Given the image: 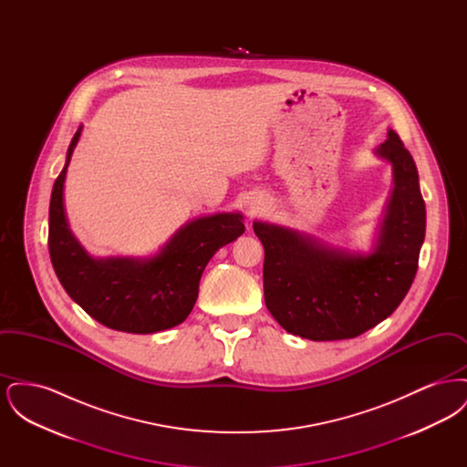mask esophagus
<instances>
[{"instance_id":"esophagus-1","label":"esophagus","mask_w":467,"mask_h":467,"mask_svg":"<svg viewBox=\"0 0 467 467\" xmlns=\"http://www.w3.org/2000/svg\"><path fill=\"white\" fill-rule=\"evenodd\" d=\"M257 210H259V206H254V210H252V212H254V213H255V212H257Z\"/></svg>"}]
</instances>
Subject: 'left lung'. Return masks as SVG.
I'll list each match as a JSON object with an SVG mask.
<instances>
[{"instance_id": "8db88e82", "label": "left lung", "mask_w": 467, "mask_h": 467, "mask_svg": "<svg viewBox=\"0 0 467 467\" xmlns=\"http://www.w3.org/2000/svg\"><path fill=\"white\" fill-rule=\"evenodd\" d=\"M377 152L394 166V191L373 254L336 252L289 229L254 223L265 246L266 308L287 333L313 341L356 337L392 315L415 280L425 236L417 166L392 130Z\"/></svg>"}]
</instances>
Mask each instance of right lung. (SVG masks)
Here are the masks:
<instances>
[{"label":"right lung","instance_id":"right-lung-1","mask_svg":"<svg viewBox=\"0 0 467 467\" xmlns=\"http://www.w3.org/2000/svg\"><path fill=\"white\" fill-rule=\"evenodd\" d=\"M67 164L54 182L48 208V252L69 297L99 324L124 333L150 334L182 324L192 310L204 266L212 255L244 233L240 213L201 217L182 227L150 259H92L67 229L63 185Z\"/></svg>","mask_w":467,"mask_h":467}]
</instances>
